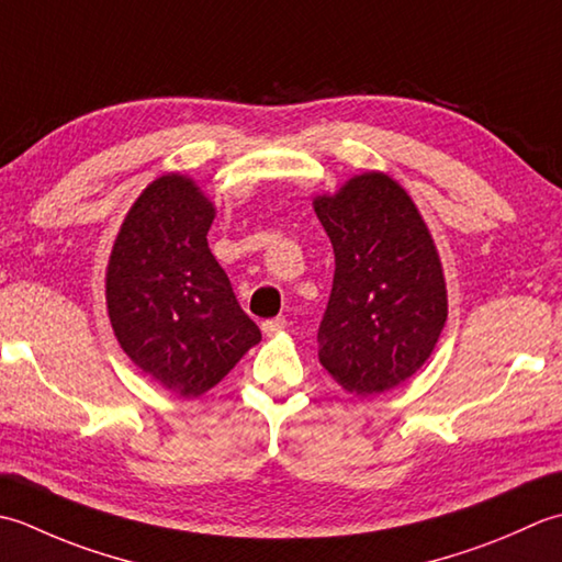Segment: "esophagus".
I'll return each mask as SVG.
<instances>
[{"instance_id":"esophagus-1","label":"esophagus","mask_w":562,"mask_h":562,"mask_svg":"<svg viewBox=\"0 0 562 562\" xmlns=\"http://www.w3.org/2000/svg\"><path fill=\"white\" fill-rule=\"evenodd\" d=\"M285 317L283 315H279V317H271V319H267V323H261V329H265V335L267 337H273V335H279L281 329H285Z\"/></svg>"}]
</instances>
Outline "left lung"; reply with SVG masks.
Returning a JSON list of instances; mask_svg holds the SVG:
<instances>
[{"instance_id": "8db88e82", "label": "left lung", "mask_w": 562, "mask_h": 562, "mask_svg": "<svg viewBox=\"0 0 562 562\" xmlns=\"http://www.w3.org/2000/svg\"><path fill=\"white\" fill-rule=\"evenodd\" d=\"M315 213L335 249L319 363L349 393L391 391L429 359L449 313L437 247L405 189L378 171L319 196Z\"/></svg>"}]
</instances>
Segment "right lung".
<instances>
[{"label": "right lung", "instance_id": "obj_1", "mask_svg": "<svg viewBox=\"0 0 562 562\" xmlns=\"http://www.w3.org/2000/svg\"><path fill=\"white\" fill-rule=\"evenodd\" d=\"M213 203L191 179L153 181L125 215L106 273L123 351L181 397H196L261 339L211 255Z\"/></svg>", "mask_w": 562, "mask_h": 562}]
</instances>
